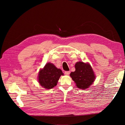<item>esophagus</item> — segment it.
<instances>
[{
	"label": "esophagus",
	"instance_id": "34e87169",
	"mask_svg": "<svg viewBox=\"0 0 125 125\" xmlns=\"http://www.w3.org/2000/svg\"><path fill=\"white\" fill-rule=\"evenodd\" d=\"M64 73H65V74L66 75H69L70 74V71H65V72H64Z\"/></svg>",
	"mask_w": 125,
	"mask_h": 125
}]
</instances>
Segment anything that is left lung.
<instances>
[{
  "mask_svg": "<svg viewBox=\"0 0 125 125\" xmlns=\"http://www.w3.org/2000/svg\"><path fill=\"white\" fill-rule=\"evenodd\" d=\"M75 71L70 73L72 80L79 89H86L92 84L95 75L92 68L89 63L78 62L75 65Z\"/></svg>",
  "mask_w": 125,
  "mask_h": 125,
  "instance_id": "1",
  "label": "left lung"
}]
</instances>
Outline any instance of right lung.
<instances>
[{"mask_svg": "<svg viewBox=\"0 0 125 125\" xmlns=\"http://www.w3.org/2000/svg\"><path fill=\"white\" fill-rule=\"evenodd\" d=\"M63 73L51 63H47L38 74V82L43 88L50 89L57 85L58 81Z\"/></svg>", "mask_w": 125, "mask_h": 125, "instance_id": "1", "label": "right lung"}]
</instances>
